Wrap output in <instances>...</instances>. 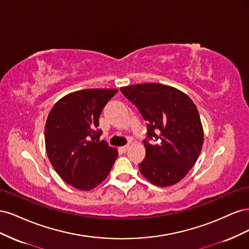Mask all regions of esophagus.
Segmentation results:
<instances>
[{"instance_id": "1", "label": "esophagus", "mask_w": 249, "mask_h": 249, "mask_svg": "<svg viewBox=\"0 0 249 249\" xmlns=\"http://www.w3.org/2000/svg\"><path fill=\"white\" fill-rule=\"evenodd\" d=\"M129 147H130V145H129V144H126V145H124V146H122V147H120V150H122L123 153H125L126 150L129 149Z\"/></svg>"}]
</instances>
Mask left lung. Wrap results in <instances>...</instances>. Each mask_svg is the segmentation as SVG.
Returning a JSON list of instances; mask_svg holds the SVG:
<instances>
[{"mask_svg":"<svg viewBox=\"0 0 249 249\" xmlns=\"http://www.w3.org/2000/svg\"><path fill=\"white\" fill-rule=\"evenodd\" d=\"M141 113L147 124L145 158L141 175L150 183L168 187L178 183L193 167L201 152L203 130L193 101L180 90L146 83L120 88ZM150 139L159 143L150 145Z\"/></svg>","mask_w":249,"mask_h":249,"instance_id":"left-lung-1","label":"left lung"}]
</instances>
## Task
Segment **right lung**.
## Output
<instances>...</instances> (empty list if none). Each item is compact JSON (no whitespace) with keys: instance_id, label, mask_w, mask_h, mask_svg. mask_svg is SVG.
<instances>
[{"instance_id":"obj_1","label":"right lung","mask_w":249,"mask_h":249,"mask_svg":"<svg viewBox=\"0 0 249 249\" xmlns=\"http://www.w3.org/2000/svg\"><path fill=\"white\" fill-rule=\"evenodd\" d=\"M117 89H83L59 100L49 113L44 141L49 160L65 183L88 191L106 178L117 148L100 141L103 108Z\"/></svg>"}]
</instances>
